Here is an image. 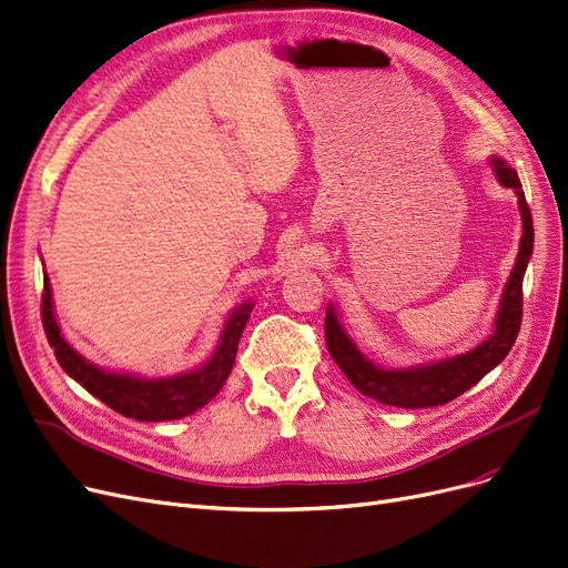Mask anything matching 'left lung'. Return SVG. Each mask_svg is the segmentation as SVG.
I'll use <instances>...</instances> for the list:
<instances>
[{"label":"left lung","instance_id":"8db88e82","mask_svg":"<svg viewBox=\"0 0 568 568\" xmlns=\"http://www.w3.org/2000/svg\"><path fill=\"white\" fill-rule=\"evenodd\" d=\"M494 168L500 184L515 189V194L519 199L524 234L510 281L506 285V292H503L500 308L496 316V329L485 344H479L477 348L464 355H456V358H447L433 365L409 369H384L369 363L365 355L355 348V344L348 339V334L342 329L337 316H334V308H327L325 344L332 361L339 365V369L346 374V379L363 395L372 397V400L405 409H422L452 403L454 397L473 388L481 376L489 374L510 353L521 325V283L534 250V220L529 203L524 199L517 173L500 159H494Z\"/></svg>","mask_w":568,"mask_h":568}]
</instances>
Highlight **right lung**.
<instances>
[{
	"mask_svg": "<svg viewBox=\"0 0 568 568\" xmlns=\"http://www.w3.org/2000/svg\"><path fill=\"white\" fill-rule=\"evenodd\" d=\"M250 311L252 304H243L231 313L222 329L217 351L203 367L171 376V379H135L129 374L102 372L70 348V344L62 339L53 316L49 278H44V292H41V323H44L47 339L60 367L91 395H95L100 403L123 416L135 418V422H175V418L194 414L213 400L222 390L231 367H234L239 339L250 318Z\"/></svg>",
	"mask_w": 568,
	"mask_h": 568,
	"instance_id": "add662e5",
	"label": "right lung"
}]
</instances>
